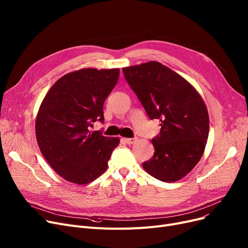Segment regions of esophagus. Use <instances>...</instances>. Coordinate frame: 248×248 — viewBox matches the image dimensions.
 Segmentation results:
<instances>
[{
    "label": "esophagus",
    "instance_id": "1",
    "mask_svg": "<svg viewBox=\"0 0 248 248\" xmlns=\"http://www.w3.org/2000/svg\"><path fill=\"white\" fill-rule=\"evenodd\" d=\"M122 141L127 145H132L137 142V139L136 138H123Z\"/></svg>",
    "mask_w": 248,
    "mask_h": 248
}]
</instances>
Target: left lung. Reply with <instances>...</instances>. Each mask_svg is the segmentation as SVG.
<instances>
[{
  "instance_id": "8db88e82",
  "label": "left lung",
  "mask_w": 248,
  "mask_h": 248,
  "mask_svg": "<svg viewBox=\"0 0 248 248\" xmlns=\"http://www.w3.org/2000/svg\"><path fill=\"white\" fill-rule=\"evenodd\" d=\"M123 72L148 116L160 121V135L152 140L154 155L143 168L164 182L184 178L207 145L210 123L202 96L184 77L158 62L123 68Z\"/></svg>"
}]
</instances>
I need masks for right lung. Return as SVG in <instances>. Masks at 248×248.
<instances>
[{
  "label": "right lung",
  "mask_w": 248,
  "mask_h": 248,
  "mask_svg": "<svg viewBox=\"0 0 248 248\" xmlns=\"http://www.w3.org/2000/svg\"><path fill=\"white\" fill-rule=\"evenodd\" d=\"M120 77V69H82L60 78L42 100L35 121L41 154L59 175L86 185L107 169L120 139L91 131L103 123V103Z\"/></svg>",
  "instance_id": "add662e5"
}]
</instances>
